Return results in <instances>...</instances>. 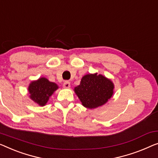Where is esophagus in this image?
<instances>
[{"mask_svg":"<svg viewBox=\"0 0 158 158\" xmlns=\"http://www.w3.org/2000/svg\"><path fill=\"white\" fill-rule=\"evenodd\" d=\"M63 87H64V89H69L70 87V82L68 81H64V84H63Z\"/></svg>","mask_w":158,"mask_h":158,"instance_id":"34e87169","label":"esophagus"}]
</instances>
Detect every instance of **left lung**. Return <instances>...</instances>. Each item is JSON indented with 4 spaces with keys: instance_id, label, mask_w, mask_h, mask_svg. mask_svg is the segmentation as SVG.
I'll return each mask as SVG.
<instances>
[{
    "instance_id": "1",
    "label": "left lung",
    "mask_w": 158,
    "mask_h": 158,
    "mask_svg": "<svg viewBox=\"0 0 158 158\" xmlns=\"http://www.w3.org/2000/svg\"><path fill=\"white\" fill-rule=\"evenodd\" d=\"M114 84L102 74H88L81 79L74 91L83 106L94 109L106 103L114 94Z\"/></svg>"
}]
</instances>
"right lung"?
I'll return each mask as SVG.
<instances>
[{
  "label": "right lung",
  "mask_w": 158,
  "mask_h": 158,
  "mask_svg": "<svg viewBox=\"0 0 158 158\" xmlns=\"http://www.w3.org/2000/svg\"><path fill=\"white\" fill-rule=\"evenodd\" d=\"M58 88L55 82L49 81L45 77H40L30 82L27 89L30 99L40 106H44Z\"/></svg>",
  "instance_id": "add662e5"
}]
</instances>
